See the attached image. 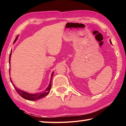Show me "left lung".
<instances>
[{"mask_svg": "<svg viewBox=\"0 0 126 126\" xmlns=\"http://www.w3.org/2000/svg\"><path fill=\"white\" fill-rule=\"evenodd\" d=\"M110 43L112 44V42H111V41H110Z\"/></svg>", "mask_w": 126, "mask_h": 126, "instance_id": "1", "label": "left lung"}]
</instances>
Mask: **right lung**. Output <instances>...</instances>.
I'll use <instances>...</instances> for the list:
<instances>
[{
    "mask_svg": "<svg viewBox=\"0 0 126 126\" xmlns=\"http://www.w3.org/2000/svg\"><path fill=\"white\" fill-rule=\"evenodd\" d=\"M18 35L17 36L14 42H16V41L17 39V38H18ZM11 54H12V50H11V53H10V55H9V64H10V57H11ZM9 73H10V68H9ZM53 76V72L52 74V76H51L50 83H49V86L47 87V88L44 92H42L37 93L35 94L27 93V92H24L23 91L20 90V89H19L17 88L13 84V83L10 77V81H11L13 86H14V88L16 89V92L18 93L21 97H23V98H24L25 99L29 100V101H37V100H38L40 98H42L47 96V95L49 94V92L50 91L51 87H52V82H51V80H52Z\"/></svg>",
    "mask_w": 126,
    "mask_h": 126,
    "instance_id": "add662e5",
    "label": "right lung"
}]
</instances>
